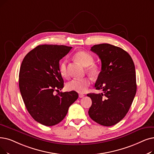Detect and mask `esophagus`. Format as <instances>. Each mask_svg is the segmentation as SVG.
<instances>
[{"mask_svg":"<svg viewBox=\"0 0 154 154\" xmlns=\"http://www.w3.org/2000/svg\"><path fill=\"white\" fill-rule=\"evenodd\" d=\"M79 96L80 98H82V97H84L85 96V95L82 94H80L79 95Z\"/></svg>","mask_w":154,"mask_h":154,"instance_id":"34e87169","label":"esophagus"}]
</instances>
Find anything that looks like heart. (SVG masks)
<instances>
[{
	"mask_svg": "<svg viewBox=\"0 0 154 154\" xmlns=\"http://www.w3.org/2000/svg\"><path fill=\"white\" fill-rule=\"evenodd\" d=\"M73 58L77 62L84 66H87L86 72L93 77H97L101 72V67L99 64L94 63V57L90 53L84 51L76 52ZM66 60H64L59 65V72L63 77H68ZM91 85L90 80L88 78L82 79H73L66 84V89L69 91H75L79 93H84L88 91Z\"/></svg>",
	"mask_w": 154,
	"mask_h": 154,
	"instance_id": "heart-1",
	"label": "heart"
}]
</instances>
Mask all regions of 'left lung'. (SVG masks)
Wrapping results in <instances>:
<instances>
[{
	"label": "left lung",
	"mask_w": 154,
	"mask_h": 154,
	"mask_svg": "<svg viewBox=\"0 0 154 154\" xmlns=\"http://www.w3.org/2000/svg\"><path fill=\"white\" fill-rule=\"evenodd\" d=\"M91 50L101 59L95 88L103 93L88 94L92 100L89 115L99 125H115L126 116L136 94L135 65L128 53L114 45H96Z\"/></svg>",
	"instance_id": "8db88e82"
}]
</instances>
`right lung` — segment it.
Returning <instances> with one entry per match:
<instances>
[{
	"label": "right lung",
	"mask_w": 154,
	"mask_h": 154,
	"mask_svg": "<svg viewBox=\"0 0 154 154\" xmlns=\"http://www.w3.org/2000/svg\"><path fill=\"white\" fill-rule=\"evenodd\" d=\"M72 47L64 45H42L25 56L20 68V92L30 115L45 126L62 122L69 107L77 99V92H59L63 79L59 72V61Z\"/></svg>",
	"instance_id": "1"
}]
</instances>
